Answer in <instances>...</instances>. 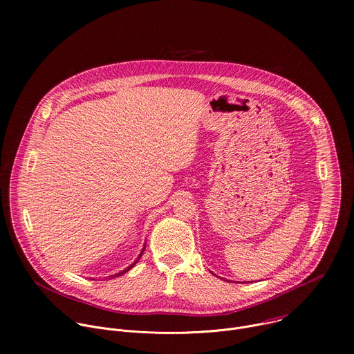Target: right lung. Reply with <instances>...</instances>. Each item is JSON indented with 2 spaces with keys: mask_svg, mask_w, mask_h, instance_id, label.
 Here are the masks:
<instances>
[{
  "mask_svg": "<svg viewBox=\"0 0 354 354\" xmlns=\"http://www.w3.org/2000/svg\"><path fill=\"white\" fill-rule=\"evenodd\" d=\"M142 250H144V249H142ZM141 255H142V252H141ZM141 255H140V257H141ZM140 257H138V258H140ZM137 261H138V259H137ZM137 261H136V262H134V263H133V265H131V266H129V268H127V269H124V270H123V272H120V273H116V274H113V276H111V277H109V279H113V277H118V276H122V274H123V273H126V272H129V270H130V269H131V268H133V266H134V265H136V263H137Z\"/></svg>",
  "mask_w": 354,
  "mask_h": 354,
  "instance_id": "right-lung-1",
  "label": "right lung"
}]
</instances>
